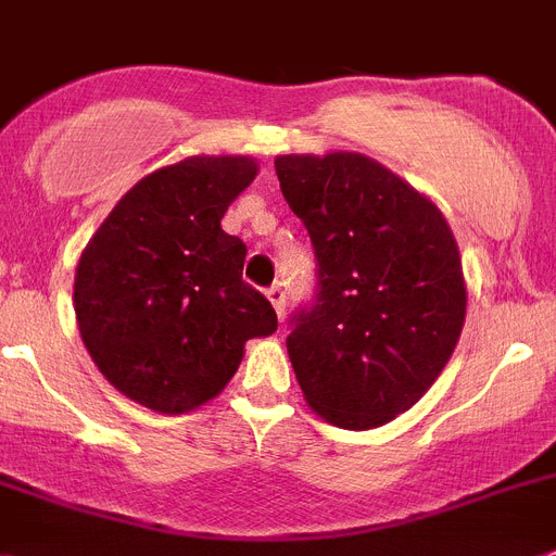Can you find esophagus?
I'll return each instance as SVG.
<instances>
[{"label": "esophagus", "instance_id": "esophagus-1", "mask_svg": "<svg viewBox=\"0 0 556 556\" xmlns=\"http://www.w3.org/2000/svg\"><path fill=\"white\" fill-rule=\"evenodd\" d=\"M265 296H268V302L274 305V311H277V316L282 318L285 316V291H282V285H271L268 291H265Z\"/></svg>", "mask_w": 556, "mask_h": 556}]
</instances>
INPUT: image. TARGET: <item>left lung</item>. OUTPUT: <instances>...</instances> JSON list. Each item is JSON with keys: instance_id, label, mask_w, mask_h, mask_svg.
<instances>
[{"instance_id": "1", "label": "left lung", "mask_w": 556, "mask_h": 556, "mask_svg": "<svg viewBox=\"0 0 556 556\" xmlns=\"http://www.w3.org/2000/svg\"><path fill=\"white\" fill-rule=\"evenodd\" d=\"M316 251L318 288L291 318L288 355L307 405L366 431L408 412L451 361L467 288L445 215L361 153L274 159Z\"/></svg>"}]
</instances>
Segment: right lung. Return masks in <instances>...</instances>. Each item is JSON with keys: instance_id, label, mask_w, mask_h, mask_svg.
<instances>
[{"instance_id": "right-lung-1", "label": "right lung", "mask_w": 556, "mask_h": 556, "mask_svg": "<svg viewBox=\"0 0 556 556\" xmlns=\"http://www.w3.org/2000/svg\"><path fill=\"white\" fill-rule=\"evenodd\" d=\"M257 176L249 156H190L131 187L75 271L86 350L117 392L185 414L224 392L249 338L271 336V302L243 282L245 243L220 229Z\"/></svg>"}]
</instances>
